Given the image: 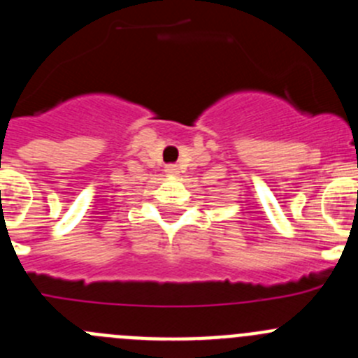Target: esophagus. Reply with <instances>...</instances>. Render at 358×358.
Returning a JSON list of instances; mask_svg holds the SVG:
<instances>
[{
    "mask_svg": "<svg viewBox=\"0 0 358 358\" xmlns=\"http://www.w3.org/2000/svg\"><path fill=\"white\" fill-rule=\"evenodd\" d=\"M164 171H166V175H168V176H176V175H178V166L168 164V166H166Z\"/></svg>",
    "mask_w": 358,
    "mask_h": 358,
    "instance_id": "34e87169",
    "label": "esophagus"
}]
</instances>
